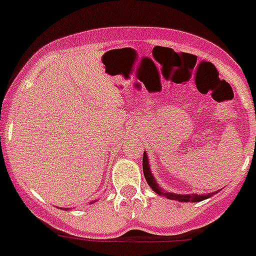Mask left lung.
<instances>
[{
	"label": "left lung",
	"mask_w": 256,
	"mask_h": 256,
	"mask_svg": "<svg viewBox=\"0 0 256 256\" xmlns=\"http://www.w3.org/2000/svg\"><path fill=\"white\" fill-rule=\"evenodd\" d=\"M142 170H144L145 179H146V182L149 183L150 187L152 188V190L156 192L158 194L166 196L169 200H176L179 202H200V200H204L206 198L211 197V194H214V193H210V194H176V193H168L162 190L159 184L156 183V180L154 179V176H152V172H150L149 162H148V156L145 152L142 155Z\"/></svg>",
	"instance_id": "obj_1"
}]
</instances>
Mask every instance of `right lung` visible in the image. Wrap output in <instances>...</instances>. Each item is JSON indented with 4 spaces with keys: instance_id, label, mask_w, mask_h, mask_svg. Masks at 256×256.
Segmentation results:
<instances>
[{
    "instance_id": "add662e5",
    "label": "right lung",
    "mask_w": 256,
    "mask_h": 256,
    "mask_svg": "<svg viewBox=\"0 0 256 256\" xmlns=\"http://www.w3.org/2000/svg\"><path fill=\"white\" fill-rule=\"evenodd\" d=\"M66 210H68V208H66Z\"/></svg>"
}]
</instances>
